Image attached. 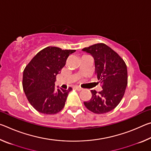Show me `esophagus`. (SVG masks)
Listing matches in <instances>:
<instances>
[{
	"instance_id": "1",
	"label": "esophagus",
	"mask_w": 151,
	"mask_h": 151,
	"mask_svg": "<svg viewBox=\"0 0 151 151\" xmlns=\"http://www.w3.org/2000/svg\"><path fill=\"white\" fill-rule=\"evenodd\" d=\"M74 88L76 89V90L78 91H81L83 90V88H81V87H79V86H75V87H74Z\"/></svg>"
}]
</instances>
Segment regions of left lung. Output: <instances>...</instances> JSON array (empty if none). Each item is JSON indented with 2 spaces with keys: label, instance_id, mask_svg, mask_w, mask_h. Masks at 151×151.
Returning a JSON list of instances; mask_svg holds the SVG:
<instances>
[{
  "label": "left lung",
  "instance_id": "8db88e82",
  "mask_svg": "<svg viewBox=\"0 0 151 151\" xmlns=\"http://www.w3.org/2000/svg\"><path fill=\"white\" fill-rule=\"evenodd\" d=\"M82 50L93 57L95 75L103 84V90H92L90 101L84 102L89 111L104 114L118 105L127 86V68L124 61L116 52L103 43H99Z\"/></svg>",
  "mask_w": 151,
  "mask_h": 151
}]
</instances>
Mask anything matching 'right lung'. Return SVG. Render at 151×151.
Returning <instances> with one entry per match:
<instances>
[{"instance_id":"add662e5","label":"right lung","mask_w":151,"mask_h":151,"mask_svg":"<svg viewBox=\"0 0 151 151\" xmlns=\"http://www.w3.org/2000/svg\"><path fill=\"white\" fill-rule=\"evenodd\" d=\"M75 50H62L48 47L35 56L25 67L22 86L28 101L40 113L53 114L65 106L69 88L55 89L56 76L66 64L68 56Z\"/></svg>"}]
</instances>
